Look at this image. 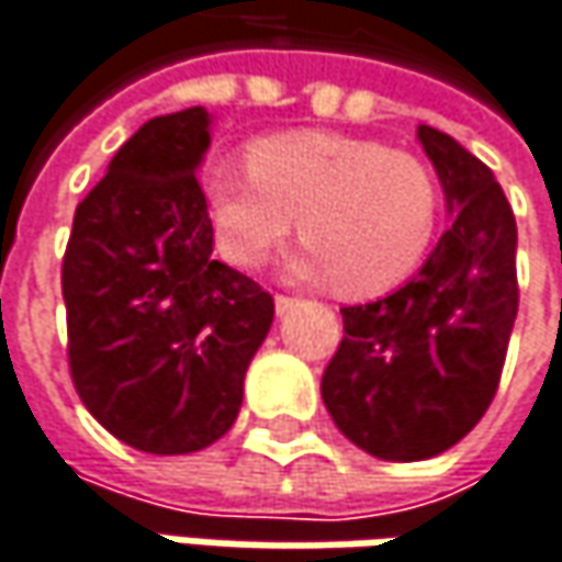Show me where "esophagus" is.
<instances>
[{
  "instance_id": "1",
  "label": "esophagus",
  "mask_w": 562,
  "mask_h": 562,
  "mask_svg": "<svg viewBox=\"0 0 562 562\" xmlns=\"http://www.w3.org/2000/svg\"><path fill=\"white\" fill-rule=\"evenodd\" d=\"M297 306H301L297 297H284V294H278V297H274V310H278V316H288V313H294Z\"/></svg>"
}]
</instances>
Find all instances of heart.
Returning a JSON list of instances; mask_svg holds the SVG:
<instances>
[{"label": "heart", "mask_w": 562, "mask_h": 562, "mask_svg": "<svg viewBox=\"0 0 562 562\" xmlns=\"http://www.w3.org/2000/svg\"><path fill=\"white\" fill-rule=\"evenodd\" d=\"M217 246L239 268H259L297 226L306 243L288 274L339 281L345 294H381L419 265L438 188L413 153L326 131L259 140L249 169L214 166L204 181Z\"/></svg>", "instance_id": "b5f03b06"}]
</instances>
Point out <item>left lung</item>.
<instances>
[{
    "label": "left lung",
    "instance_id": "obj_1",
    "mask_svg": "<svg viewBox=\"0 0 562 562\" xmlns=\"http://www.w3.org/2000/svg\"><path fill=\"white\" fill-rule=\"evenodd\" d=\"M445 191L448 233L381 301L341 306L345 336L323 374L339 431L381 461H425L483 419L518 313V229L486 162L416 127Z\"/></svg>",
    "mask_w": 562,
    "mask_h": 562
}]
</instances>
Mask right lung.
I'll use <instances>...</instances> for the list:
<instances>
[{
	"label": "right lung",
	"mask_w": 562,
	"mask_h": 562,
	"mask_svg": "<svg viewBox=\"0 0 562 562\" xmlns=\"http://www.w3.org/2000/svg\"><path fill=\"white\" fill-rule=\"evenodd\" d=\"M214 114L146 121L76 207L63 259L69 371L86 409L146 454L223 438L274 301L217 261L198 184Z\"/></svg>",
	"instance_id": "1"
}]
</instances>
